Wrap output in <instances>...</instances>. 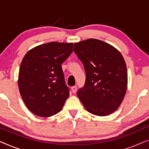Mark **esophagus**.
Here are the masks:
<instances>
[{
    "mask_svg": "<svg viewBox=\"0 0 149 149\" xmlns=\"http://www.w3.org/2000/svg\"><path fill=\"white\" fill-rule=\"evenodd\" d=\"M71 89H72V91L73 93H75L77 92V86H73L71 87Z\"/></svg>",
    "mask_w": 149,
    "mask_h": 149,
    "instance_id": "34e87169",
    "label": "esophagus"
}]
</instances>
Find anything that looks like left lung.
Listing matches in <instances>:
<instances>
[{"label": "left lung", "mask_w": 149, "mask_h": 149, "mask_svg": "<svg viewBox=\"0 0 149 149\" xmlns=\"http://www.w3.org/2000/svg\"><path fill=\"white\" fill-rule=\"evenodd\" d=\"M74 52L84 66V86L77 91L85 109L97 116L115 112L127 86V67L121 53L111 45L90 38L74 43Z\"/></svg>", "instance_id": "8db88e82"}]
</instances>
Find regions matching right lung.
<instances>
[{
    "mask_svg": "<svg viewBox=\"0 0 149 149\" xmlns=\"http://www.w3.org/2000/svg\"><path fill=\"white\" fill-rule=\"evenodd\" d=\"M73 44L51 42L40 45L24 57L18 87L24 104L42 117L56 115L69 96L61 64L70 56Z\"/></svg>",
    "mask_w": 149,
    "mask_h": 149,
    "instance_id": "obj_1",
    "label": "right lung"
}]
</instances>
